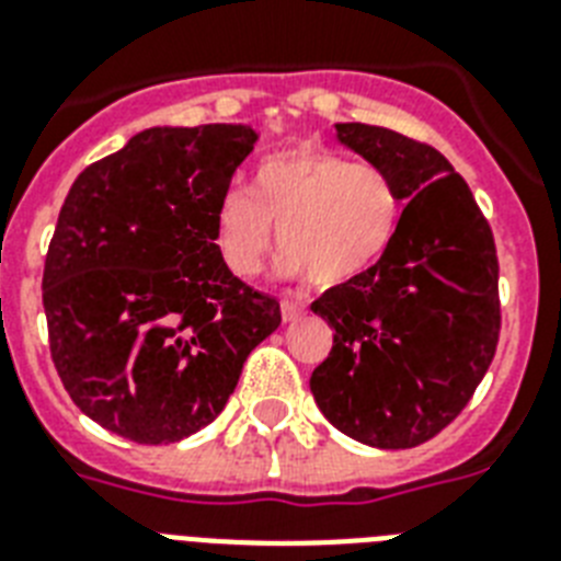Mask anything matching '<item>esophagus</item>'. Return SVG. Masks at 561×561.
I'll list each match as a JSON object with an SVG mask.
<instances>
[{"mask_svg": "<svg viewBox=\"0 0 561 561\" xmlns=\"http://www.w3.org/2000/svg\"><path fill=\"white\" fill-rule=\"evenodd\" d=\"M306 302H299V299L294 297H282V320H285V323H297V320L306 317Z\"/></svg>", "mask_w": 561, "mask_h": 561, "instance_id": "esophagus-1", "label": "esophagus"}]
</instances>
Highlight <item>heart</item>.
Segmentation results:
<instances>
[{"label":"heart","instance_id":"obj_1","mask_svg":"<svg viewBox=\"0 0 561 561\" xmlns=\"http://www.w3.org/2000/svg\"><path fill=\"white\" fill-rule=\"evenodd\" d=\"M399 220L401 192L390 171L302 145L264 157L247 192L220 194L211 241L224 267L250 279L276 227L282 276L308 273L317 288H341L381 262Z\"/></svg>","mask_w":561,"mask_h":561}]
</instances>
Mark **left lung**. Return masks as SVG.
Masks as SVG:
<instances>
[{"instance_id":"8db88e82","label":"left lung","mask_w":561,"mask_h":561,"mask_svg":"<svg viewBox=\"0 0 561 561\" xmlns=\"http://www.w3.org/2000/svg\"><path fill=\"white\" fill-rule=\"evenodd\" d=\"M334 134L390 171L408 206L381 262L311 302L334 329L311 392L341 434L413 448L457 419L495 358V238L436 148L360 122L334 125Z\"/></svg>"}]
</instances>
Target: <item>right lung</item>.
Returning a JSON list of instances; mask_svg holds the SVG:
<instances>
[{"label": "right lung", "mask_w": 561, "mask_h": 561, "mask_svg": "<svg viewBox=\"0 0 561 561\" xmlns=\"http://www.w3.org/2000/svg\"><path fill=\"white\" fill-rule=\"evenodd\" d=\"M259 142L250 125L148 127L83 169L43 271L51 360L81 413L139 445L197 434L279 302L232 276L215 203Z\"/></svg>", "instance_id": "obj_1"}]
</instances>
